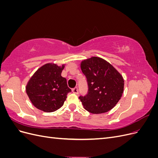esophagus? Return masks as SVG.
I'll return each instance as SVG.
<instances>
[{
    "label": "esophagus",
    "instance_id": "obj_1",
    "mask_svg": "<svg viewBox=\"0 0 158 158\" xmlns=\"http://www.w3.org/2000/svg\"><path fill=\"white\" fill-rule=\"evenodd\" d=\"M73 92L75 94H77L78 92V88L77 87H75L73 89Z\"/></svg>",
    "mask_w": 158,
    "mask_h": 158
}]
</instances>
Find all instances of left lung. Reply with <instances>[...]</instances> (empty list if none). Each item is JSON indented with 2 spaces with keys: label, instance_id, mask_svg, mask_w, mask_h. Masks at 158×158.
Segmentation results:
<instances>
[{
  "label": "left lung",
  "instance_id": "obj_1",
  "mask_svg": "<svg viewBox=\"0 0 158 158\" xmlns=\"http://www.w3.org/2000/svg\"><path fill=\"white\" fill-rule=\"evenodd\" d=\"M80 67L88 85L87 95L79 97L84 109L93 114L112 109L123 93L122 75L107 61L98 56L84 60Z\"/></svg>",
  "mask_w": 158,
  "mask_h": 158
}]
</instances>
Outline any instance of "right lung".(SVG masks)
<instances>
[{
  "label": "right lung",
  "instance_id": "add662e5",
  "mask_svg": "<svg viewBox=\"0 0 158 158\" xmlns=\"http://www.w3.org/2000/svg\"><path fill=\"white\" fill-rule=\"evenodd\" d=\"M64 64L47 63L38 69L27 82L26 90L31 102L44 112L56 111L63 106L71 89L61 76Z\"/></svg>",
  "mask_w": 158,
  "mask_h": 158
}]
</instances>
